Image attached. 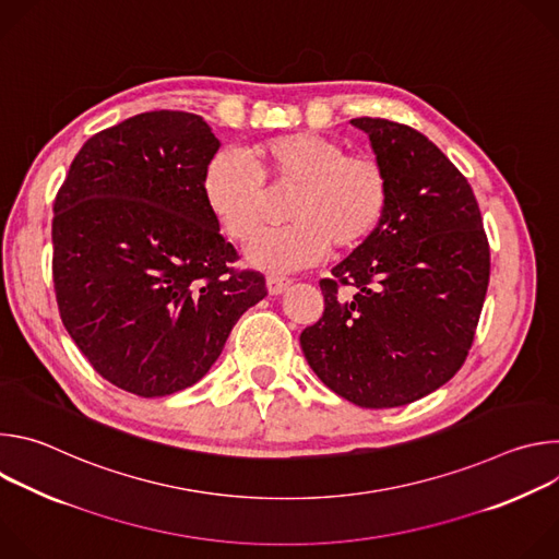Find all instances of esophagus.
<instances>
[{
    "label": "esophagus",
    "instance_id": "34e87169",
    "mask_svg": "<svg viewBox=\"0 0 559 559\" xmlns=\"http://www.w3.org/2000/svg\"><path fill=\"white\" fill-rule=\"evenodd\" d=\"M267 292L272 294V296H278V294H283L289 285H292V281L289 278H285V276H276V274H272V276H267Z\"/></svg>",
    "mask_w": 559,
    "mask_h": 559
}]
</instances>
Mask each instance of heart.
Returning a JSON list of instances; mask_svg holds the SVG:
<instances>
[{
  "mask_svg": "<svg viewBox=\"0 0 559 559\" xmlns=\"http://www.w3.org/2000/svg\"><path fill=\"white\" fill-rule=\"evenodd\" d=\"M254 166L223 150L203 173L210 214L234 243H248L270 214V194L294 190L285 207L289 225L263 234L248 257L272 272H294L334 252L360 248L380 225L389 179L378 158L325 134L289 132L250 150Z\"/></svg>",
  "mask_w": 559,
  "mask_h": 559,
  "instance_id": "1",
  "label": "heart"
}]
</instances>
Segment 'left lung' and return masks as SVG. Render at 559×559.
<instances>
[{"label":"left lung","mask_w":559,"mask_h":559,"mask_svg":"<svg viewBox=\"0 0 559 559\" xmlns=\"http://www.w3.org/2000/svg\"><path fill=\"white\" fill-rule=\"evenodd\" d=\"M352 123L369 134L389 203L376 231L321 281L325 311L300 347L334 393L389 409L436 391L466 360L491 252L468 181L436 143L389 119Z\"/></svg>","instance_id":"1"}]
</instances>
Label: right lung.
Returning <instances> with one entry per match:
<instances>
[{"instance_id":"right-lung-1","label":"right lung","mask_w":559,"mask_h":559,"mask_svg":"<svg viewBox=\"0 0 559 559\" xmlns=\"http://www.w3.org/2000/svg\"><path fill=\"white\" fill-rule=\"evenodd\" d=\"M203 117L154 110L97 132L55 197L52 283L66 332L123 391L199 382L265 276L236 272L203 199L218 150Z\"/></svg>"}]
</instances>
